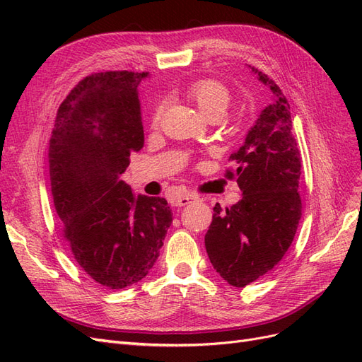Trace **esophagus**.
Returning a JSON list of instances; mask_svg holds the SVG:
<instances>
[{"label": "esophagus", "mask_w": 362, "mask_h": 362, "mask_svg": "<svg viewBox=\"0 0 362 362\" xmlns=\"http://www.w3.org/2000/svg\"><path fill=\"white\" fill-rule=\"evenodd\" d=\"M196 199V196H193V194H189V193H182V194H178L177 198H175V205L177 206H184V205H189V204H192V202H194Z\"/></svg>", "instance_id": "1"}]
</instances>
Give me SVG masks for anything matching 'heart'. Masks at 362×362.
<instances>
[{"mask_svg": "<svg viewBox=\"0 0 362 362\" xmlns=\"http://www.w3.org/2000/svg\"><path fill=\"white\" fill-rule=\"evenodd\" d=\"M187 98L196 105L199 113L206 117L214 113L223 115L229 104V92L226 87L216 80H198L187 87ZM163 107L158 105L152 116V124L160 122Z\"/></svg>", "mask_w": 362, "mask_h": 362, "instance_id": "1", "label": "heart"}]
</instances>
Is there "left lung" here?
<instances>
[{
    "instance_id": "left-lung-1",
    "label": "left lung",
    "mask_w": 362,
    "mask_h": 362,
    "mask_svg": "<svg viewBox=\"0 0 362 362\" xmlns=\"http://www.w3.org/2000/svg\"><path fill=\"white\" fill-rule=\"evenodd\" d=\"M250 68V66H249ZM250 72L267 86L272 100L261 110L243 145L229 157L242 201L222 210L216 204L205 234L213 267L229 286L245 287L275 267L288 250L302 216L300 154L291 133L287 98L266 74Z\"/></svg>"
}]
</instances>
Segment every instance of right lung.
<instances>
[{"mask_svg": "<svg viewBox=\"0 0 362 362\" xmlns=\"http://www.w3.org/2000/svg\"><path fill=\"white\" fill-rule=\"evenodd\" d=\"M148 72L86 76L57 112L49 140L51 192L63 237L80 267L112 290L144 279L172 223L164 198L120 180L144 148L139 84Z\"/></svg>", "mask_w": 362, "mask_h": 362, "instance_id": "add662e5", "label": "right lung"}]
</instances>
